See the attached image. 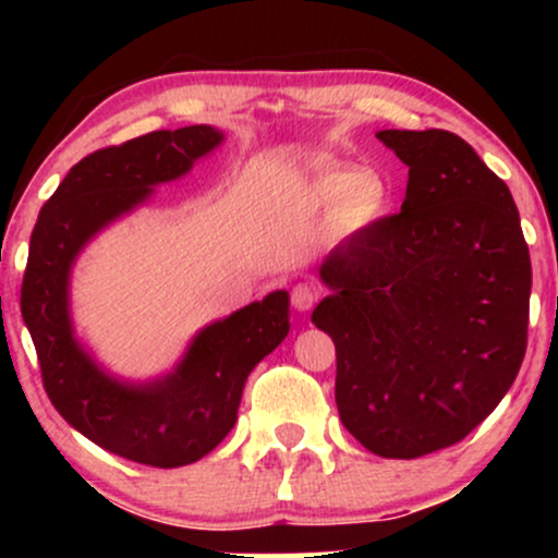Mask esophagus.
I'll list each match as a JSON object with an SVG mask.
<instances>
[{"instance_id": "34e87169", "label": "esophagus", "mask_w": 558, "mask_h": 558, "mask_svg": "<svg viewBox=\"0 0 558 558\" xmlns=\"http://www.w3.org/2000/svg\"><path fill=\"white\" fill-rule=\"evenodd\" d=\"M317 288H312V286H306V283H299L296 288H293V293H291V304H293V310L296 312H301V315H306V312L312 310V306L317 304Z\"/></svg>"}]
</instances>
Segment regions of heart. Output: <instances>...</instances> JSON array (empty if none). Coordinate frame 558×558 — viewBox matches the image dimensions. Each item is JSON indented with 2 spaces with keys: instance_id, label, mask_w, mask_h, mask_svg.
Segmentation results:
<instances>
[{
  "instance_id": "obj_1",
  "label": "heart",
  "mask_w": 558,
  "mask_h": 558,
  "mask_svg": "<svg viewBox=\"0 0 558 558\" xmlns=\"http://www.w3.org/2000/svg\"><path fill=\"white\" fill-rule=\"evenodd\" d=\"M312 207L336 209V226L345 235L364 233L375 228L390 213L393 191L377 172H360L356 168H330L317 172L306 185Z\"/></svg>"
}]
</instances>
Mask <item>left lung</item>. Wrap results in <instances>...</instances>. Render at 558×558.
I'll list each match as a JSON object with an SVG mask.
<instances>
[{
	"label": "left lung",
	"instance_id": "left-lung-1",
	"mask_svg": "<svg viewBox=\"0 0 558 558\" xmlns=\"http://www.w3.org/2000/svg\"><path fill=\"white\" fill-rule=\"evenodd\" d=\"M407 198L323 259L312 323L336 343V403L367 451L453 446L511 388L527 349L533 267L509 185L448 131H380Z\"/></svg>",
	"mask_w": 558,
	"mask_h": 558
}]
</instances>
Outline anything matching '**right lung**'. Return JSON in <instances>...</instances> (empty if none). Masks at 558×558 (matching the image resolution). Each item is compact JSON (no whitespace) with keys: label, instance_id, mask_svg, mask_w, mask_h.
Masks as SVG:
<instances>
[{"label":"right lung","instance_id":"obj_1","mask_svg":"<svg viewBox=\"0 0 558 558\" xmlns=\"http://www.w3.org/2000/svg\"><path fill=\"white\" fill-rule=\"evenodd\" d=\"M222 141L213 125H189L94 151L57 185L31 233L21 312L54 409L105 451L162 470L198 462L230 433L246 377L291 330V296L280 288L213 319L170 369L131 380L78 338L70 280L101 230L149 204L157 185L189 175Z\"/></svg>","mask_w":558,"mask_h":558}]
</instances>
